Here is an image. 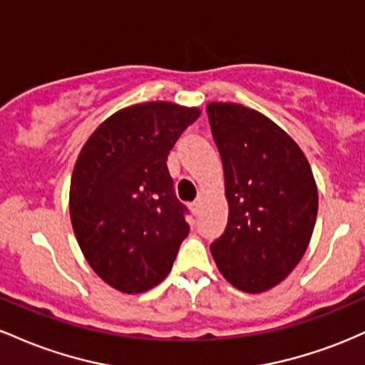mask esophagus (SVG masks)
I'll return each mask as SVG.
<instances>
[{
	"label": "esophagus",
	"mask_w": 365,
	"mask_h": 365,
	"mask_svg": "<svg viewBox=\"0 0 365 365\" xmlns=\"http://www.w3.org/2000/svg\"><path fill=\"white\" fill-rule=\"evenodd\" d=\"M200 207H202V200L200 199H197L195 202H192V206H190V209H192V212H194V215L197 216L200 212Z\"/></svg>",
	"instance_id": "34e87169"
}]
</instances>
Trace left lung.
<instances>
[{"label": "left lung", "mask_w": 365, "mask_h": 365, "mask_svg": "<svg viewBox=\"0 0 365 365\" xmlns=\"http://www.w3.org/2000/svg\"><path fill=\"white\" fill-rule=\"evenodd\" d=\"M225 170L228 225L211 244L226 282L247 293L282 283L311 242L317 185L311 165L282 127L252 108L209 103Z\"/></svg>", "instance_id": "8db88e82"}]
</instances>
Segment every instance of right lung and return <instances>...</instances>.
Wrapping results in <instances>:
<instances>
[{
    "mask_svg": "<svg viewBox=\"0 0 365 365\" xmlns=\"http://www.w3.org/2000/svg\"><path fill=\"white\" fill-rule=\"evenodd\" d=\"M199 108L150 101L116 111L92 132L70 182V217L83 257L123 293L168 276L190 232L175 195L170 150Z\"/></svg>",
    "mask_w": 365,
    "mask_h": 365,
    "instance_id": "right-lung-1",
    "label": "right lung"
}]
</instances>
